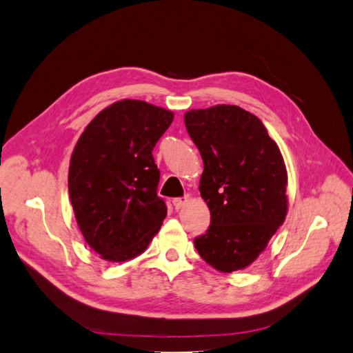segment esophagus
Returning <instances> with one entry per match:
<instances>
[{
	"label": "esophagus",
	"instance_id": "obj_1",
	"mask_svg": "<svg viewBox=\"0 0 353 353\" xmlns=\"http://www.w3.org/2000/svg\"><path fill=\"white\" fill-rule=\"evenodd\" d=\"M188 201H189V196H188V195H186V196H180V198H174V200H173V205L179 210V209H182L183 205H186Z\"/></svg>",
	"mask_w": 353,
	"mask_h": 353
}]
</instances>
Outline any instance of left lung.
<instances>
[{
    "mask_svg": "<svg viewBox=\"0 0 353 353\" xmlns=\"http://www.w3.org/2000/svg\"><path fill=\"white\" fill-rule=\"evenodd\" d=\"M185 125L204 162L200 192L210 210L195 249L222 273L246 268L286 218L282 153L264 123L239 105L186 112Z\"/></svg>",
    "mask_w": 353,
    "mask_h": 353,
    "instance_id": "8db88e82",
    "label": "left lung"
}]
</instances>
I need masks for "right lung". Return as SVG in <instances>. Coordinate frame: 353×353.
<instances>
[{
    "label": "right lung",
    "mask_w": 353,
    "mask_h": 353,
    "mask_svg": "<svg viewBox=\"0 0 353 353\" xmlns=\"http://www.w3.org/2000/svg\"><path fill=\"white\" fill-rule=\"evenodd\" d=\"M173 112L122 99L99 112L76 143L68 194L85 241L112 263L143 254L167 216L152 150Z\"/></svg>",
    "instance_id": "right-lung-1"
}]
</instances>
